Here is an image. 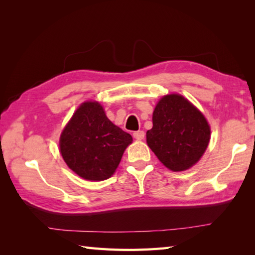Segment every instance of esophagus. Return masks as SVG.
Masks as SVG:
<instances>
[{"label": "esophagus", "instance_id": "obj_1", "mask_svg": "<svg viewBox=\"0 0 255 255\" xmlns=\"http://www.w3.org/2000/svg\"><path fill=\"white\" fill-rule=\"evenodd\" d=\"M133 138L137 140H142L144 138V131L142 130H138L133 132Z\"/></svg>", "mask_w": 255, "mask_h": 255}]
</instances>
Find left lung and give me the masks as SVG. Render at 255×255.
Here are the masks:
<instances>
[{"label":"left lung","mask_w":255,"mask_h":255,"mask_svg":"<svg viewBox=\"0 0 255 255\" xmlns=\"http://www.w3.org/2000/svg\"><path fill=\"white\" fill-rule=\"evenodd\" d=\"M147 143L161 163L174 172L197 163L208 147L210 127L200 111L180 94H169L156 104Z\"/></svg>","instance_id":"obj_1"}]
</instances>
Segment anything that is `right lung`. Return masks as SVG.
Returning a JSON list of instances; mask_svg holds the SVG:
<instances>
[{"label": "right lung", "mask_w": 255, "mask_h": 255, "mask_svg": "<svg viewBox=\"0 0 255 255\" xmlns=\"http://www.w3.org/2000/svg\"><path fill=\"white\" fill-rule=\"evenodd\" d=\"M130 134L107 118L99 102H84L61 132L59 147L67 165L88 181H103L116 171Z\"/></svg>", "instance_id": "1"}]
</instances>
